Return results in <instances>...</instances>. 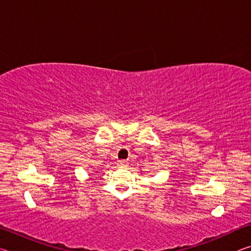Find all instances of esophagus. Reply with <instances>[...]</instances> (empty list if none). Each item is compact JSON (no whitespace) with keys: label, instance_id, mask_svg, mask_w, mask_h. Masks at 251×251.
Here are the masks:
<instances>
[{"label":"esophagus","instance_id":"1","mask_svg":"<svg viewBox=\"0 0 251 251\" xmlns=\"http://www.w3.org/2000/svg\"><path fill=\"white\" fill-rule=\"evenodd\" d=\"M117 166L121 167V168H126L127 166H128V163H127V161L124 160V159L118 160V161H117Z\"/></svg>","mask_w":251,"mask_h":251}]
</instances>
